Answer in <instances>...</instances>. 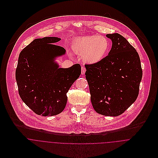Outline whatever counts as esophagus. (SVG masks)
I'll return each instance as SVG.
<instances>
[{"instance_id": "esophagus-1", "label": "esophagus", "mask_w": 158, "mask_h": 158, "mask_svg": "<svg viewBox=\"0 0 158 158\" xmlns=\"http://www.w3.org/2000/svg\"><path fill=\"white\" fill-rule=\"evenodd\" d=\"M86 68H84V67H82V68H81V74H82V75H84V74L85 73V72H86Z\"/></svg>"}]
</instances>
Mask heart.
<instances>
[{
    "label": "heart",
    "instance_id": "b5f03b06",
    "mask_svg": "<svg viewBox=\"0 0 158 158\" xmlns=\"http://www.w3.org/2000/svg\"><path fill=\"white\" fill-rule=\"evenodd\" d=\"M71 47L75 54L82 56L84 62L95 64L106 56L109 50L110 42L105 36L90 35L75 38Z\"/></svg>",
    "mask_w": 158,
    "mask_h": 158
}]
</instances>
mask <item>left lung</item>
<instances>
[{"instance_id": "1", "label": "left lung", "mask_w": 158, "mask_h": 158, "mask_svg": "<svg viewBox=\"0 0 158 158\" xmlns=\"http://www.w3.org/2000/svg\"><path fill=\"white\" fill-rule=\"evenodd\" d=\"M112 41L108 55L86 64V78L94 110L106 116L124 113L137 98L142 70L138 53L118 33L107 34Z\"/></svg>"}]
</instances>
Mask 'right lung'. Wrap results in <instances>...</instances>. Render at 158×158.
I'll use <instances>...</instances> for the list:
<instances>
[{"instance_id":"1","label":"right lung","mask_w":158,"mask_h":158,"mask_svg":"<svg viewBox=\"0 0 158 158\" xmlns=\"http://www.w3.org/2000/svg\"><path fill=\"white\" fill-rule=\"evenodd\" d=\"M57 37L34 40L19 54L16 80L19 95L33 112L43 116L61 113L67 103L66 94L81 74V66L60 68L56 58L66 50L55 45Z\"/></svg>"}]
</instances>
